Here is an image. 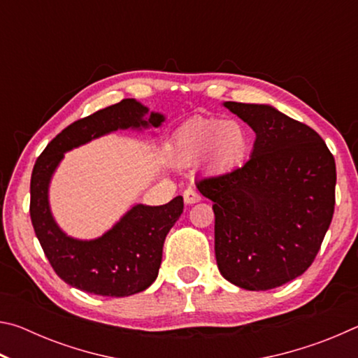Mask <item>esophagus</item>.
<instances>
[{
  "instance_id": "1",
  "label": "esophagus",
  "mask_w": 358,
  "mask_h": 358,
  "mask_svg": "<svg viewBox=\"0 0 358 358\" xmlns=\"http://www.w3.org/2000/svg\"><path fill=\"white\" fill-rule=\"evenodd\" d=\"M183 197H185V203L186 205H192V203H197L199 201H201V194H197L194 189H186L183 192Z\"/></svg>"
}]
</instances>
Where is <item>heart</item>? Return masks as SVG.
Segmentation results:
<instances>
[{
  "label": "heart",
  "instance_id": "obj_1",
  "mask_svg": "<svg viewBox=\"0 0 358 358\" xmlns=\"http://www.w3.org/2000/svg\"><path fill=\"white\" fill-rule=\"evenodd\" d=\"M250 150V134L237 120L196 118L173 137L172 151L180 164L201 159L210 169L222 172L240 166Z\"/></svg>",
  "mask_w": 358,
  "mask_h": 358
}]
</instances>
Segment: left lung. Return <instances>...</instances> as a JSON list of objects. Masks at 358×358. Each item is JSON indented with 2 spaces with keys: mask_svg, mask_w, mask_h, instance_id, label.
I'll return each mask as SVG.
<instances>
[{
  "mask_svg": "<svg viewBox=\"0 0 358 358\" xmlns=\"http://www.w3.org/2000/svg\"><path fill=\"white\" fill-rule=\"evenodd\" d=\"M256 132L250 159L197 181L213 202L221 275L246 290L295 280L319 252L335 210V157L316 131L268 104H222Z\"/></svg>",
  "mask_w": 358,
  "mask_h": 358,
  "instance_id": "1",
  "label": "left lung"
}]
</instances>
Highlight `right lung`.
Here are the masks:
<instances>
[{"instance_id":"1","label":"right lung","mask_w":358,"mask_h":358,"mask_svg":"<svg viewBox=\"0 0 358 358\" xmlns=\"http://www.w3.org/2000/svg\"><path fill=\"white\" fill-rule=\"evenodd\" d=\"M164 121V115L150 112L138 101L123 99L68 126L36 161L29 186V215L48 262L69 286L102 296H129L155 282L164 240L183 213V197L177 196L157 207L132 205L101 237L78 240L57 224L48 202V187L68 151L118 129L159 128Z\"/></svg>"}]
</instances>
